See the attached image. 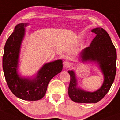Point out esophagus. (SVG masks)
Masks as SVG:
<instances>
[{
	"label": "esophagus",
	"instance_id": "1",
	"mask_svg": "<svg viewBox=\"0 0 120 120\" xmlns=\"http://www.w3.org/2000/svg\"><path fill=\"white\" fill-rule=\"evenodd\" d=\"M63 65L65 68H68L71 66V63L68 61H65L63 62Z\"/></svg>",
	"mask_w": 120,
	"mask_h": 120
}]
</instances>
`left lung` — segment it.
<instances>
[{"mask_svg": "<svg viewBox=\"0 0 120 120\" xmlns=\"http://www.w3.org/2000/svg\"><path fill=\"white\" fill-rule=\"evenodd\" d=\"M96 34L90 46L80 53V60L83 63L96 64L104 76L101 87L94 92L83 89L78 85L76 74L74 70L68 71L70 75L68 95L72 101L77 103H97L101 101L110 89L116 74L117 52L110 37L102 28L92 30Z\"/></svg>", "mask_w": 120, "mask_h": 120, "instance_id": "1", "label": "left lung"}]
</instances>
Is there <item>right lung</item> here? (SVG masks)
Here are the masks:
<instances>
[{
    "instance_id": "add662e5",
    "label": "right lung",
    "mask_w": 120,
    "mask_h": 120,
    "mask_svg": "<svg viewBox=\"0 0 120 120\" xmlns=\"http://www.w3.org/2000/svg\"><path fill=\"white\" fill-rule=\"evenodd\" d=\"M28 23L16 25L4 48L3 70L9 89L16 97L26 101H38L44 97L51 79L62 70V60L45 63L31 77L22 76L18 72L21 44Z\"/></svg>"
}]
</instances>
